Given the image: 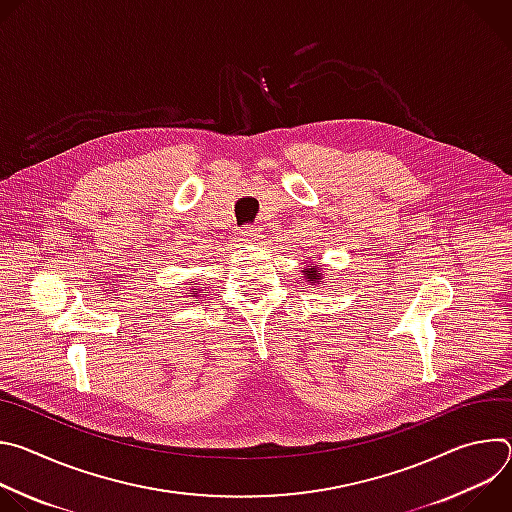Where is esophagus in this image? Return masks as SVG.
<instances>
[{"instance_id": "obj_1", "label": "esophagus", "mask_w": 512, "mask_h": 512, "mask_svg": "<svg viewBox=\"0 0 512 512\" xmlns=\"http://www.w3.org/2000/svg\"><path fill=\"white\" fill-rule=\"evenodd\" d=\"M259 229L257 227H253V225H247V227H243V233H241V241L243 243H255V241H259Z\"/></svg>"}]
</instances>
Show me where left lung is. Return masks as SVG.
Returning <instances> with one entry per match:
<instances>
[{"instance_id":"1","label":"left lung","mask_w":512,"mask_h":512,"mask_svg":"<svg viewBox=\"0 0 512 512\" xmlns=\"http://www.w3.org/2000/svg\"><path fill=\"white\" fill-rule=\"evenodd\" d=\"M304 277H306L312 285H316V281L322 279V273H318V267H316V265H308V269H304Z\"/></svg>"}]
</instances>
